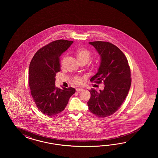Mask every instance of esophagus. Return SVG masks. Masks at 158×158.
Returning a JSON list of instances; mask_svg holds the SVG:
<instances>
[{"label": "esophagus", "instance_id": "esophagus-1", "mask_svg": "<svg viewBox=\"0 0 158 158\" xmlns=\"http://www.w3.org/2000/svg\"><path fill=\"white\" fill-rule=\"evenodd\" d=\"M83 90H84V89H81V88H77V89H76V91H77V92L83 91Z\"/></svg>", "mask_w": 158, "mask_h": 158}]
</instances>
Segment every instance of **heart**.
Instances as JSON below:
<instances>
[{
	"label": "heart",
	"instance_id": "1",
	"mask_svg": "<svg viewBox=\"0 0 158 158\" xmlns=\"http://www.w3.org/2000/svg\"><path fill=\"white\" fill-rule=\"evenodd\" d=\"M76 55L80 62H85L86 64L89 61L91 58V54L90 52L85 48H80L77 49ZM73 81L77 84H80L81 82V77H74Z\"/></svg>",
	"mask_w": 158,
	"mask_h": 158
}]
</instances>
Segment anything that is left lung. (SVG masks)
<instances>
[{
    "instance_id": "obj_1",
    "label": "left lung",
    "mask_w": 158,
    "mask_h": 158,
    "mask_svg": "<svg viewBox=\"0 0 158 158\" xmlns=\"http://www.w3.org/2000/svg\"><path fill=\"white\" fill-rule=\"evenodd\" d=\"M100 56L98 71L90 79L97 83L104 82L103 90H90L89 110L98 117L105 118L115 113L127 96L131 86V72L124 54L114 44L96 41L89 42Z\"/></svg>"
}]
</instances>
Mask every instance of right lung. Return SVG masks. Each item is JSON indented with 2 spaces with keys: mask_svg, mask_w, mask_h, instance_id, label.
<instances>
[{
  "mask_svg": "<svg viewBox=\"0 0 158 158\" xmlns=\"http://www.w3.org/2000/svg\"><path fill=\"white\" fill-rule=\"evenodd\" d=\"M73 41L58 40L40 48L29 64V85L39 110L54 116L65 109L69 98L75 93L72 87L62 89L55 86L56 73L60 71L59 58Z\"/></svg>",
  "mask_w": 158,
  "mask_h": 158,
  "instance_id": "obj_1",
  "label": "right lung"
}]
</instances>
